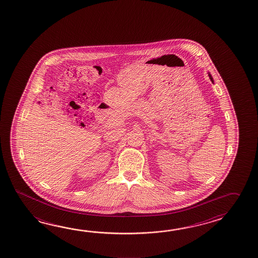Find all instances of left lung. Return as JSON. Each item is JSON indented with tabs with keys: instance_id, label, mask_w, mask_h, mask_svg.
I'll list each match as a JSON object with an SVG mask.
<instances>
[{
	"instance_id": "obj_1",
	"label": "left lung",
	"mask_w": 258,
	"mask_h": 258,
	"mask_svg": "<svg viewBox=\"0 0 258 258\" xmlns=\"http://www.w3.org/2000/svg\"><path fill=\"white\" fill-rule=\"evenodd\" d=\"M209 76H210V79H211V81H212V82H213V80H212V75H211V74H209Z\"/></svg>"
}]
</instances>
